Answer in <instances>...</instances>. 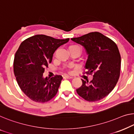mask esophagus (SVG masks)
I'll list each match as a JSON object with an SVG mask.
<instances>
[{
	"label": "esophagus",
	"mask_w": 134,
	"mask_h": 134,
	"mask_svg": "<svg viewBox=\"0 0 134 134\" xmlns=\"http://www.w3.org/2000/svg\"><path fill=\"white\" fill-rule=\"evenodd\" d=\"M63 77L64 79H72V78H73V77L70 76H69V75H64Z\"/></svg>",
	"instance_id": "1"
}]
</instances>
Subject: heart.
<instances>
[{
	"label": "heart",
	"instance_id": "1",
	"mask_svg": "<svg viewBox=\"0 0 134 134\" xmlns=\"http://www.w3.org/2000/svg\"><path fill=\"white\" fill-rule=\"evenodd\" d=\"M70 47H79L80 49H81V48H80V47L78 46H77V45H73V46H70Z\"/></svg>",
	"mask_w": 134,
	"mask_h": 134
}]
</instances>
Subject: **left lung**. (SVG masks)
<instances>
[{"label":"left lung","instance_id":"obj_1","mask_svg":"<svg viewBox=\"0 0 134 134\" xmlns=\"http://www.w3.org/2000/svg\"><path fill=\"white\" fill-rule=\"evenodd\" d=\"M71 40L85 48L88 55L85 73L93 77L90 81L81 79L82 85L76 90L77 93L88 102L103 99L114 89L120 77L121 57L118 47L98 32Z\"/></svg>","mask_w":134,"mask_h":134}]
</instances>
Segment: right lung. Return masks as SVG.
<instances>
[{
    "instance_id": "add662e5",
    "label": "right lung",
    "mask_w": 134,
    "mask_h": 134,
    "mask_svg": "<svg viewBox=\"0 0 134 134\" xmlns=\"http://www.w3.org/2000/svg\"><path fill=\"white\" fill-rule=\"evenodd\" d=\"M69 40L36 35L20 45L14 60V73L20 89L32 100L44 103L57 94L63 76L44 78L43 73L52 61L55 51Z\"/></svg>"
}]
</instances>
